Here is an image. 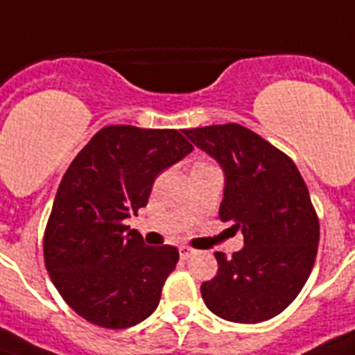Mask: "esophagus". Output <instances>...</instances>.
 I'll return each instance as SVG.
<instances>
[{
    "instance_id": "obj_1",
    "label": "esophagus",
    "mask_w": 355,
    "mask_h": 355,
    "mask_svg": "<svg viewBox=\"0 0 355 355\" xmlns=\"http://www.w3.org/2000/svg\"><path fill=\"white\" fill-rule=\"evenodd\" d=\"M178 250H180V258L182 259H188L189 256H193L195 254V248H191V247H180Z\"/></svg>"
}]
</instances>
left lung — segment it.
I'll return each instance as SVG.
<instances>
[{"label":"left lung","mask_w":355,"mask_h":355,"mask_svg":"<svg viewBox=\"0 0 355 355\" xmlns=\"http://www.w3.org/2000/svg\"><path fill=\"white\" fill-rule=\"evenodd\" d=\"M199 149L221 164L223 223L241 230L245 247L216 252L217 275L200 286L210 311L256 324L282 313L302 291L319 248V217L295 162L237 123L186 128Z\"/></svg>","instance_id":"left-lung-1"}]
</instances>
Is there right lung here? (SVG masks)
I'll use <instances>...</instances> for the list:
<instances>
[{
	"label": "right lung",
	"instance_id": "add662e5",
	"mask_svg": "<svg viewBox=\"0 0 355 355\" xmlns=\"http://www.w3.org/2000/svg\"><path fill=\"white\" fill-rule=\"evenodd\" d=\"M191 150L177 128L108 125L69 164L44 232V261L85 320L121 330L156 309L178 250L145 245L125 219L147 206L155 178Z\"/></svg>",
	"mask_w": 355,
	"mask_h": 355
}]
</instances>
